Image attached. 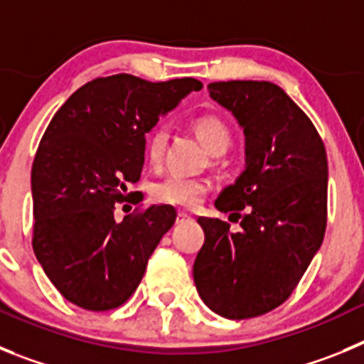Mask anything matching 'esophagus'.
Instances as JSON below:
<instances>
[{
    "label": "esophagus",
    "mask_w": 364,
    "mask_h": 364,
    "mask_svg": "<svg viewBox=\"0 0 364 364\" xmlns=\"http://www.w3.org/2000/svg\"><path fill=\"white\" fill-rule=\"evenodd\" d=\"M191 220V217H189L186 211H178V215H176V224H182V222H188Z\"/></svg>",
    "instance_id": "esophagus-1"
}]
</instances>
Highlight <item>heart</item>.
I'll return each instance as SVG.
<instances>
[{"label": "heart", "instance_id": "obj_1", "mask_svg": "<svg viewBox=\"0 0 364 364\" xmlns=\"http://www.w3.org/2000/svg\"><path fill=\"white\" fill-rule=\"evenodd\" d=\"M193 131L197 133L198 140L211 154H224L231 146V131L224 120L213 114L197 118L193 122ZM167 133L162 127H154L146 138V154L153 166L162 162L166 153ZM210 189V184L200 178H188V176H167L159 182L153 189V197L159 202L180 208H193L204 198Z\"/></svg>", "mask_w": 364, "mask_h": 364}]
</instances>
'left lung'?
<instances>
[{
    "instance_id": "8db88e82",
    "label": "left lung",
    "mask_w": 364,
    "mask_h": 364,
    "mask_svg": "<svg viewBox=\"0 0 364 364\" xmlns=\"http://www.w3.org/2000/svg\"><path fill=\"white\" fill-rule=\"evenodd\" d=\"M208 91L244 129L246 167L215 200L218 211L240 218V230L198 217L205 240L193 279L215 314L250 319L290 297L319 252L326 151L310 118L275 83L231 80L210 83Z\"/></svg>"
}]
</instances>
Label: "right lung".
I'll list each match as a JSON object with an SVG mask.
<instances>
[{"instance_id": "1", "label": "right lung", "mask_w": 364, "mask_h": 364, "mask_svg": "<svg viewBox=\"0 0 364 364\" xmlns=\"http://www.w3.org/2000/svg\"><path fill=\"white\" fill-rule=\"evenodd\" d=\"M195 78L146 82L131 74L96 78L50 120L32 164V247L45 275L76 306L124 304L147 260L176 220L173 205H151L118 222L114 204L140 180L146 133L191 91Z\"/></svg>"}]
</instances>
